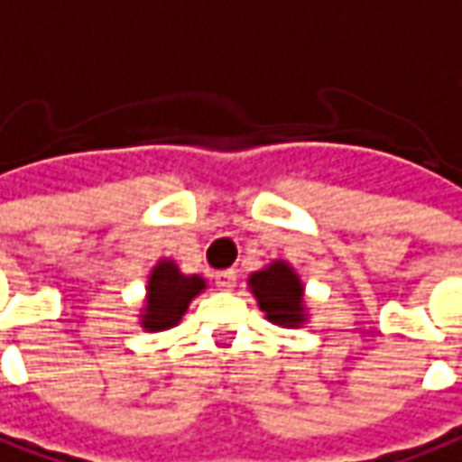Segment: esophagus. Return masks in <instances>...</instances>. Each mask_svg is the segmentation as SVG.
I'll return each instance as SVG.
<instances>
[{
    "label": "esophagus",
    "mask_w": 462,
    "mask_h": 462,
    "mask_svg": "<svg viewBox=\"0 0 462 462\" xmlns=\"http://www.w3.org/2000/svg\"><path fill=\"white\" fill-rule=\"evenodd\" d=\"M215 281L222 291H232V289H235V283H237V273H235V271H222V273H217Z\"/></svg>",
    "instance_id": "obj_1"
}]
</instances>
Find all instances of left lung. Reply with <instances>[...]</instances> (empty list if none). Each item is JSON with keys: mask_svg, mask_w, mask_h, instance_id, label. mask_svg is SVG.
Instances as JSON below:
<instances>
[{"mask_svg": "<svg viewBox=\"0 0 462 462\" xmlns=\"http://www.w3.org/2000/svg\"><path fill=\"white\" fill-rule=\"evenodd\" d=\"M247 289L255 296L258 310L265 314L271 325L299 329L310 325V304H307V286L296 268L283 258H276L261 271L247 276Z\"/></svg>", "mask_w": 462, "mask_h": 462, "instance_id": "8db88e82", "label": "left lung"}]
</instances>
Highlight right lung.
Returning a JSON list of instances; mask_svg holds the SVG:
<instances>
[{
	"instance_id": "1",
	"label": "right lung",
	"mask_w": 462,
	"mask_h": 462,
	"mask_svg": "<svg viewBox=\"0 0 462 462\" xmlns=\"http://www.w3.org/2000/svg\"><path fill=\"white\" fill-rule=\"evenodd\" d=\"M207 289L199 273H183L173 258H158L145 281V299L137 325L145 332H163L176 327L189 311V304Z\"/></svg>"
}]
</instances>
